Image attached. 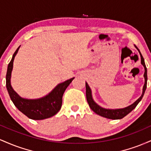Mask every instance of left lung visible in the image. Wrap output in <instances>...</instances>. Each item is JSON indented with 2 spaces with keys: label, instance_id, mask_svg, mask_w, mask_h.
I'll list each match as a JSON object with an SVG mask.
<instances>
[{
  "label": "left lung",
  "instance_id": "left-lung-1",
  "mask_svg": "<svg viewBox=\"0 0 151 151\" xmlns=\"http://www.w3.org/2000/svg\"><path fill=\"white\" fill-rule=\"evenodd\" d=\"M136 47V49L139 52L140 55H141V64L144 67L145 69V72H144V78H145V84L143 88V93L142 95L140 96L138 99L136 100L134 103L132 104L131 105L129 106L126 107L124 109H107L102 108V107L99 106L97 104L95 103V101L93 100L92 95H91V89L89 88V85H88L87 83L86 82V100H87L88 104H89V107L91 108V110L93 111H94L95 113L98 115L107 118V119H121L124 116H126V115H128L130 112L132 111L136 107V106L138 105V104L141 101L142 98H143V95L147 87V79H148V77H147V68L145 67V64L144 62V59H143V56H142L141 52L138 50V48L136 46H135Z\"/></svg>",
  "mask_w": 151,
  "mask_h": 151
}]
</instances>
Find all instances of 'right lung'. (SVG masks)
Masks as SVG:
<instances>
[{"label":"right lung","mask_w":151,"mask_h":151,"mask_svg":"<svg viewBox=\"0 0 151 151\" xmlns=\"http://www.w3.org/2000/svg\"><path fill=\"white\" fill-rule=\"evenodd\" d=\"M20 47H18L13 54V58L8 64L7 70L6 88L10 97L18 110L29 119L33 120H42L53 116L61 109L63 93L74 77L59 84L49 94L46 95L44 97L37 99H27L20 97L13 90L10 84V77L13 70V61Z\"/></svg>","instance_id":"right-lung-1"}]
</instances>
